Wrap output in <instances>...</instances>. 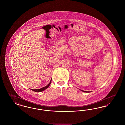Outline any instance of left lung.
I'll use <instances>...</instances> for the list:
<instances>
[{"mask_svg":"<svg viewBox=\"0 0 125 125\" xmlns=\"http://www.w3.org/2000/svg\"><path fill=\"white\" fill-rule=\"evenodd\" d=\"M82 91H83V92H88V91H83V90H82Z\"/></svg>","mask_w":125,"mask_h":125,"instance_id":"left-lung-1","label":"left lung"}]
</instances>
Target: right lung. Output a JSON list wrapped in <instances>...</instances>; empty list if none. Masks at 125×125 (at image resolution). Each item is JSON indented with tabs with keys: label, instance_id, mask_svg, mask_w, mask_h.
Masks as SVG:
<instances>
[{
	"label": "right lung",
	"instance_id": "1",
	"mask_svg": "<svg viewBox=\"0 0 125 125\" xmlns=\"http://www.w3.org/2000/svg\"><path fill=\"white\" fill-rule=\"evenodd\" d=\"M51 82H52V80L50 81V83H49L46 86H45V87H43V88H42L41 89H31L32 90H33V91H35V92H42V91H43V90H44L45 89H47L49 87V86H50V85L51 84Z\"/></svg>",
	"mask_w": 125,
	"mask_h": 125
}]
</instances>
